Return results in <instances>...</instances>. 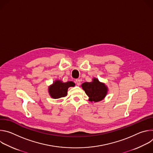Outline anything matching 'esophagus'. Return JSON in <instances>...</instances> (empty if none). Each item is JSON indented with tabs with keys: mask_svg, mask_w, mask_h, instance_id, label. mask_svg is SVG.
I'll use <instances>...</instances> for the list:
<instances>
[{
	"mask_svg": "<svg viewBox=\"0 0 153 153\" xmlns=\"http://www.w3.org/2000/svg\"><path fill=\"white\" fill-rule=\"evenodd\" d=\"M75 82H76V83L77 85H80V82H81V81H80V79H76Z\"/></svg>",
	"mask_w": 153,
	"mask_h": 153,
	"instance_id": "obj_1",
	"label": "esophagus"
}]
</instances>
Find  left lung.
<instances>
[{"label":"left lung","instance_id":"left-lung-1","mask_svg":"<svg viewBox=\"0 0 153 153\" xmlns=\"http://www.w3.org/2000/svg\"><path fill=\"white\" fill-rule=\"evenodd\" d=\"M82 87L85 93L90 97V101L99 102L102 100L106 95L107 88L97 79H93L91 82H85Z\"/></svg>","mask_w":153,"mask_h":153}]
</instances>
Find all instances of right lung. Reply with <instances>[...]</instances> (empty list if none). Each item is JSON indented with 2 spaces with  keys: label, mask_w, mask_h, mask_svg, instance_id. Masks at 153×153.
Masks as SVG:
<instances>
[{
  "label": "right lung",
  "mask_w": 153,
  "mask_h": 153,
  "mask_svg": "<svg viewBox=\"0 0 153 153\" xmlns=\"http://www.w3.org/2000/svg\"><path fill=\"white\" fill-rule=\"evenodd\" d=\"M74 83L73 82H67L63 83L60 80H56L49 88L50 96L54 99L64 97L67 95L68 88L70 86H74Z\"/></svg>",
  "instance_id": "obj_1"
}]
</instances>
